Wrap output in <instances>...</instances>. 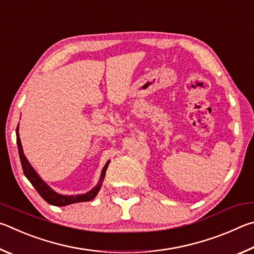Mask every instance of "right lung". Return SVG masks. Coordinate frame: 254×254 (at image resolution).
<instances>
[{
	"instance_id": "1",
	"label": "right lung",
	"mask_w": 254,
	"mask_h": 254,
	"mask_svg": "<svg viewBox=\"0 0 254 254\" xmlns=\"http://www.w3.org/2000/svg\"><path fill=\"white\" fill-rule=\"evenodd\" d=\"M16 143H17V148H19L20 161H21L22 168H23L24 175L26 176V179L30 181V183L34 186V189L38 190V193L41 195V197L49 204H51V205H56V206H65L73 203L91 201V199H93L97 196V194L101 188L102 181L105 179L107 167L109 165V161L106 163L105 167L102 168L99 183H98L91 190H89V192H87L86 194L61 195L55 192V190H53L47 183H44V182L41 180V177L38 175V173L35 172L33 170V167L30 165L29 161L26 159L25 155L23 153V149H22V144H21V139L19 135V125H17V128H16Z\"/></svg>"
}]
</instances>
